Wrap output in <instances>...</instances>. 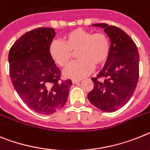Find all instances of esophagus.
Here are the masks:
<instances>
[{
	"mask_svg": "<svg viewBox=\"0 0 150 150\" xmlns=\"http://www.w3.org/2000/svg\"><path fill=\"white\" fill-rule=\"evenodd\" d=\"M80 81H81V80H80V79H73L72 80L73 84H77V83L80 82Z\"/></svg>",
	"mask_w": 150,
	"mask_h": 150,
	"instance_id": "esophagus-1",
	"label": "esophagus"
}]
</instances>
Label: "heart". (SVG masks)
Listing matches in <instances>:
<instances>
[{
	"label": "heart",
	"mask_w": 150,
	"mask_h": 150,
	"mask_svg": "<svg viewBox=\"0 0 150 150\" xmlns=\"http://www.w3.org/2000/svg\"><path fill=\"white\" fill-rule=\"evenodd\" d=\"M110 51V39L105 33H93L83 29H75L63 36V42L54 41L50 47L53 61L62 68H65L76 52L79 59L66 69L64 74L67 78L82 79L94 70L95 65L106 62Z\"/></svg>",
	"instance_id": "heart-1"
}]
</instances>
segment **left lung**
I'll return each mask as SVG.
<instances>
[{
  "instance_id": "left-lung-1",
  "label": "left lung",
  "mask_w": 150,
  "mask_h": 150,
  "mask_svg": "<svg viewBox=\"0 0 150 150\" xmlns=\"http://www.w3.org/2000/svg\"><path fill=\"white\" fill-rule=\"evenodd\" d=\"M110 40V55L88 94L89 101L104 112L124 107L133 96L139 79V56L135 42L124 30L107 23H96Z\"/></svg>"
}]
</instances>
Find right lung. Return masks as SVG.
Returning <instances> with one entry per match:
<instances>
[{
    "label": "right lung",
    "mask_w": 150,
    "mask_h": 150,
    "mask_svg": "<svg viewBox=\"0 0 150 150\" xmlns=\"http://www.w3.org/2000/svg\"><path fill=\"white\" fill-rule=\"evenodd\" d=\"M56 36L53 28L29 31L13 43L9 52L10 76L23 101L36 113L50 115L67 101L70 79L60 80L61 71L50 53Z\"/></svg>",
    "instance_id": "add662e5"
}]
</instances>
